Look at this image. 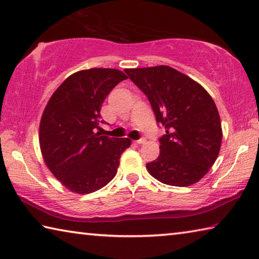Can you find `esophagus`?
<instances>
[{
    "label": "esophagus",
    "mask_w": 259,
    "mask_h": 259,
    "mask_svg": "<svg viewBox=\"0 0 259 259\" xmlns=\"http://www.w3.org/2000/svg\"><path fill=\"white\" fill-rule=\"evenodd\" d=\"M146 142V138H144V137H142V138H140V139H138V140H136V144H139V145H140V144H144V143H145Z\"/></svg>",
    "instance_id": "esophagus-1"
}]
</instances>
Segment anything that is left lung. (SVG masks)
I'll return each mask as SVG.
<instances>
[{"mask_svg":"<svg viewBox=\"0 0 259 259\" xmlns=\"http://www.w3.org/2000/svg\"><path fill=\"white\" fill-rule=\"evenodd\" d=\"M165 128L160 155L146 164L157 181L171 186L198 183L216 161L222 144L221 117L202 85L169 66L124 69Z\"/></svg>","mask_w":259,"mask_h":259,"instance_id":"left-lung-1","label":"left lung"}]
</instances>
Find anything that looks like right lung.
Returning a JSON list of instances; mask_svg holds the SVG:
<instances>
[{
    "label": "right lung",
    "instance_id": "add662e5",
    "mask_svg": "<svg viewBox=\"0 0 259 259\" xmlns=\"http://www.w3.org/2000/svg\"><path fill=\"white\" fill-rule=\"evenodd\" d=\"M113 68H91L68 76L48 102L40 123V147L54 176L78 194H89L115 177L129 138L94 133L100 108L113 88L125 80Z\"/></svg>",
    "mask_w": 259,
    "mask_h": 259
}]
</instances>
